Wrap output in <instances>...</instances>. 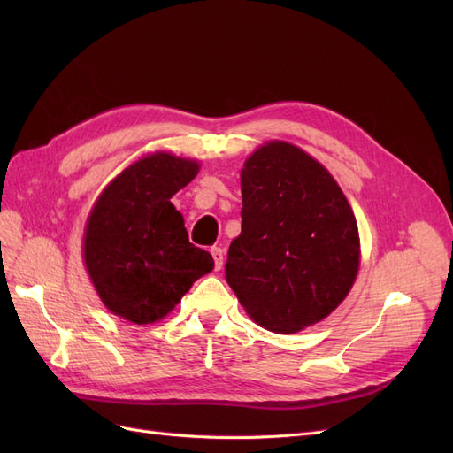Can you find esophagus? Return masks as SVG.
<instances>
[{
    "mask_svg": "<svg viewBox=\"0 0 453 453\" xmlns=\"http://www.w3.org/2000/svg\"><path fill=\"white\" fill-rule=\"evenodd\" d=\"M211 257H213V263H215V270H221L223 260H225V251L221 248H211Z\"/></svg>",
    "mask_w": 453,
    "mask_h": 453,
    "instance_id": "34e87169",
    "label": "esophagus"
}]
</instances>
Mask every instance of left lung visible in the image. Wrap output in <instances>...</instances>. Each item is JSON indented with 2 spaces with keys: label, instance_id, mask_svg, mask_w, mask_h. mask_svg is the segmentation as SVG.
Returning a JSON list of instances; mask_svg holds the SVG:
<instances>
[{
  "label": "left lung",
  "instance_id": "obj_1",
  "mask_svg": "<svg viewBox=\"0 0 453 453\" xmlns=\"http://www.w3.org/2000/svg\"><path fill=\"white\" fill-rule=\"evenodd\" d=\"M357 270V221L333 175L291 143L257 149L242 170V234L225 266L250 318L303 331L346 298Z\"/></svg>",
  "mask_w": 453,
  "mask_h": 453
}]
</instances>
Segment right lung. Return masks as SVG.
I'll list each match as a JSON object with an SVG mask.
<instances>
[{"label": "right lung", "mask_w": 453, "mask_h": 453, "mask_svg": "<svg viewBox=\"0 0 453 453\" xmlns=\"http://www.w3.org/2000/svg\"><path fill=\"white\" fill-rule=\"evenodd\" d=\"M198 173L196 160L168 153L134 162L107 185L85 232V265L102 303L132 323L172 311L213 258L188 242L170 198Z\"/></svg>", "instance_id": "obj_1"}]
</instances>
